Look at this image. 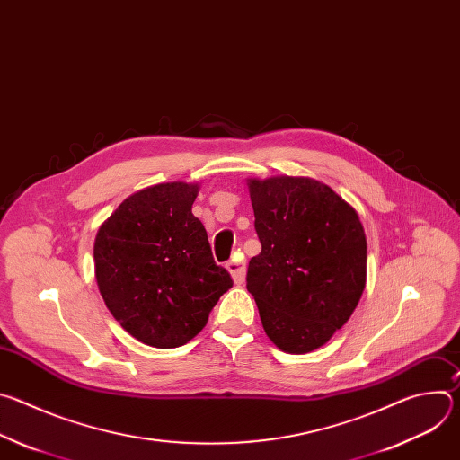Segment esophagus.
Returning <instances> with one entry per match:
<instances>
[{
    "label": "esophagus",
    "instance_id": "1",
    "mask_svg": "<svg viewBox=\"0 0 460 460\" xmlns=\"http://www.w3.org/2000/svg\"><path fill=\"white\" fill-rule=\"evenodd\" d=\"M226 270L229 271L234 284H242L245 280V261L243 260H231L226 264Z\"/></svg>",
    "mask_w": 460,
    "mask_h": 460
}]
</instances>
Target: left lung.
<instances>
[{"instance_id": "obj_1", "label": "left lung", "mask_w": 460, "mask_h": 460, "mask_svg": "<svg viewBox=\"0 0 460 460\" xmlns=\"http://www.w3.org/2000/svg\"><path fill=\"white\" fill-rule=\"evenodd\" d=\"M261 243L247 270L271 342L309 353L349 320L366 288L367 243L357 211L305 176L247 178Z\"/></svg>"}]
</instances>
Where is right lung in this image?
<instances>
[{"label": "right lung", "instance_id": "obj_1", "mask_svg": "<svg viewBox=\"0 0 460 460\" xmlns=\"http://www.w3.org/2000/svg\"><path fill=\"white\" fill-rule=\"evenodd\" d=\"M199 183L169 181L125 199L100 226L94 275L123 330L169 349L199 335L233 286L217 266L204 224L192 215Z\"/></svg>", "mask_w": 460, "mask_h": 460}]
</instances>
